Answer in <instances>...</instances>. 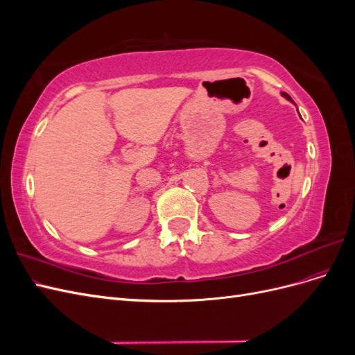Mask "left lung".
Segmentation results:
<instances>
[{
    "label": "left lung",
    "instance_id": "left-lung-1",
    "mask_svg": "<svg viewBox=\"0 0 355 355\" xmlns=\"http://www.w3.org/2000/svg\"><path fill=\"white\" fill-rule=\"evenodd\" d=\"M282 96H283V98H286L287 101H290V102H293V101H292V98H290V96H288L287 93H284V92H283V93H282Z\"/></svg>",
    "mask_w": 355,
    "mask_h": 355
}]
</instances>
